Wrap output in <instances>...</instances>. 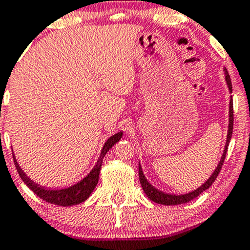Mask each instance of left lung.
I'll return each instance as SVG.
<instances>
[{
    "mask_svg": "<svg viewBox=\"0 0 250 250\" xmlns=\"http://www.w3.org/2000/svg\"><path fill=\"white\" fill-rule=\"evenodd\" d=\"M224 74H225V81H227V86L229 88L230 93H232V85H231V79L229 73H228L227 68H224ZM232 128H233V107H232V96H230V102H229V125H228V134H227V141H225L224 151H223L222 157H220L219 163H218L217 167L214 169V171L212 172V175L205 181L204 183L194 190L188 191L185 194H173V193H167V191H162L160 189L156 188L153 185L147 181L145 173L143 171V167H141L140 162H139V180H140L141 187L144 189V193L146 194L147 198L151 201L156 202V204L160 205H167V206H173V205H181V204H187V202L191 201L193 199L198 198L201 193H204L205 190H207L212 186V183L214 182L215 178H217L218 173L220 172V169L223 167V163H224L225 156H227L228 152V146H229L231 136H232Z\"/></svg>",
    "mask_w": 250,
    "mask_h": 250,
    "instance_id": "left-lung-1",
    "label": "left lung"
}]
</instances>
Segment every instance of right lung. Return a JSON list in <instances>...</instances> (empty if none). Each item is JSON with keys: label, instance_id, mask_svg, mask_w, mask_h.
<instances>
[{"label": "right lung", "instance_id": "1", "mask_svg": "<svg viewBox=\"0 0 250 250\" xmlns=\"http://www.w3.org/2000/svg\"><path fill=\"white\" fill-rule=\"evenodd\" d=\"M123 132H118L114 134L112 136H110L106 141H105L103 148H102L101 154H99L98 159H97L96 164L92 167V170L83 180H80L79 182L74 183V185L69 186V187L64 188H46L44 186L38 185L35 181L31 180L26 172L21 169V167L18 163L17 158L14 156V152H13V158H14L15 167H17L18 172H19L21 180L23 181L26 186L37 194V196H39L41 199H43L44 201L49 202V204L57 205V206H73V205L81 204V202L86 201L91 196L92 191L96 188L97 183L99 180V172H101L102 164H103V159L105 154L107 153L110 148L118 143L122 138Z\"/></svg>", "mask_w": 250, "mask_h": 250}]
</instances>
